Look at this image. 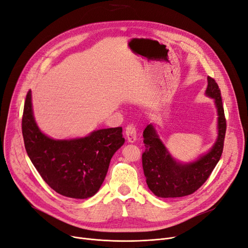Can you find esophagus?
Returning a JSON list of instances; mask_svg holds the SVG:
<instances>
[{"instance_id": "1", "label": "esophagus", "mask_w": 248, "mask_h": 248, "mask_svg": "<svg viewBox=\"0 0 248 248\" xmlns=\"http://www.w3.org/2000/svg\"><path fill=\"white\" fill-rule=\"evenodd\" d=\"M125 136L127 138V141L134 143L137 140V128L134 124L126 125L125 127Z\"/></svg>"}]
</instances>
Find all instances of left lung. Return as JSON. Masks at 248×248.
Wrapping results in <instances>:
<instances>
[{
	"instance_id": "left-lung-1",
	"label": "left lung",
	"mask_w": 248,
	"mask_h": 248,
	"mask_svg": "<svg viewBox=\"0 0 248 248\" xmlns=\"http://www.w3.org/2000/svg\"><path fill=\"white\" fill-rule=\"evenodd\" d=\"M206 94L214 98L218 111V139L210 152L195 162L181 164L170 156L155 128L148 124L143 133L145 152L142 163L147 185L159 198L186 197L198 190L211 175L221 158L226 134V118L218 84L210 76Z\"/></svg>"
}]
</instances>
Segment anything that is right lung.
Instances as JSON below:
<instances>
[{"label":"right lung","mask_w":248,"mask_h":248,"mask_svg":"<svg viewBox=\"0 0 248 248\" xmlns=\"http://www.w3.org/2000/svg\"><path fill=\"white\" fill-rule=\"evenodd\" d=\"M22 135L26 152L42 179L60 195L72 199H87L98 191L113 154L124 143L122 126L74 140L48 138L34 121L30 90L24 104Z\"/></svg>","instance_id":"right-lung-1"}]
</instances>
